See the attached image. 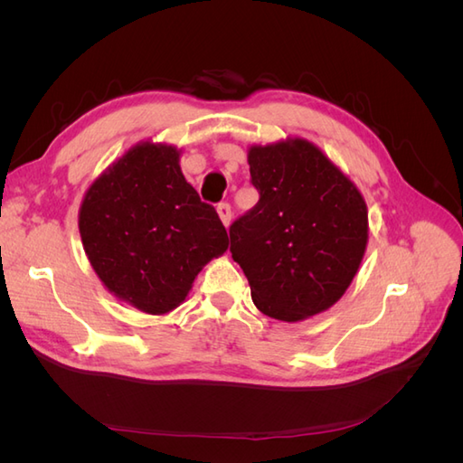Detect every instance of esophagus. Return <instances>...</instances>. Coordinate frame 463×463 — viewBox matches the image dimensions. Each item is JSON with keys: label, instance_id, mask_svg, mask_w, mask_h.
<instances>
[{"label": "esophagus", "instance_id": "obj_1", "mask_svg": "<svg viewBox=\"0 0 463 463\" xmlns=\"http://www.w3.org/2000/svg\"><path fill=\"white\" fill-rule=\"evenodd\" d=\"M216 210H218V216H220L222 223L228 228L230 223H232V206H230L228 203H220V204L216 206Z\"/></svg>", "mask_w": 463, "mask_h": 463}]
</instances>
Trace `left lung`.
<instances>
[{"instance_id": "8db88e82", "label": "left lung", "mask_w": 463, "mask_h": 463, "mask_svg": "<svg viewBox=\"0 0 463 463\" xmlns=\"http://www.w3.org/2000/svg\"><path fill=\"white\" fill-rule=\"evenodd\" d=\"M247 160L259 203L230 226V250L253 303L286 322L330 309L365 255V199L305 138L250 146Z\"/></svg>"}]
</instances>
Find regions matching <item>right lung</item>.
Listing matches in <instances>:
<instances>
[{
  "label": "right lung",
  "instance_id": "obj_1",
  "mask_svg": "<svg viewBox=\"0 0 463 463\" xmlns=\"http://www.w3.org/2000/svg\"><path fill=\"white\" fill-rule=\"evenodd\" d=\"M79 232L102 284L148 315L184 303L203 266L230 243L214 206L181 174L179 150L150 141L129 148L89 187Z\"/></svg>",
  "mask_w": 463,
  "mask_h": 463
}]
</instances>
